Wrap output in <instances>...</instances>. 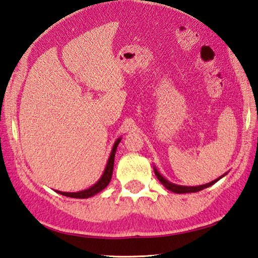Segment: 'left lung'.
I'll return each instance as SVG.
<instances>
[{"mask_svg":"<svg viewBox=\"0 0 258 258\" xmlns=\"http://www.w3.org/2000/svg\"><path fill=\"white\" fill-rule=\"evenodd\" d=\"M154 172H155V175H156V177L159 179V182L162 183L163 185L168 189V191H172V192H174V193H178V194H181V193H194V192L201 191V189H203V188H207V187H209V186L213 185V184L217 183L218 181H219L220 178H222L223 176H225V175L228 174V173H225L223 175H221L220 177H218L217 179H215V181H212V182H210V183H207V184H202V185H198V186H185V185H178V184H174V183H172V182L167 181V179L165 178V177L163 176V175L157 171L156 167H154Z\"/></svg>","mask_w":258,"mask_h":258,"instance_id":"obj_1","label":"left lung"}]
</instances>
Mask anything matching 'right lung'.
Masks as SVG:
<instances>
[{"label":"right lung","instance_id":"1","mask_svg":"<svg viewBox=\"0 0 258 258\" xmlns=\"http://www.w3.org/2000/svg\"><path fill=\"white\" fill-rule=\"evenodd\" d=\"M122 138H118L115 140V143L112 147V150H111L110 156L108 159V163H106V166L104 168V172L102 174V176L100 179L95 184H93L91 187L83 189V191H79V192H61V191H56L57 193L62 194V196L69 197V198H75V199H87L95 196L99 192H101L102 189H104L106 186L109 185V183L111 181V177H112V172H113V164H114V156H115V152H116V147H118L119 143L121 142Z\"/></svg>","mask_w":258,"mask_h":258}]
</instances>
